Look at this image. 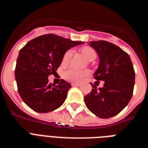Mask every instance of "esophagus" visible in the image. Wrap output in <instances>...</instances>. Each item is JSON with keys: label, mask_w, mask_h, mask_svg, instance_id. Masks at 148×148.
Returning <instances> with one entry per match:
<instances>
[{"label": "esophagus", "mask_w": 148, "mask_h": 148, "mask_svg": "<svg viewBox=\"0 0 148 148\" xmlns=\"http://www.w3.org/2000/svg\"><path fill=\"white\" fill-rule=\"evenodd\" d=\"M81 85V84L79 83H73L72 84V86L73 87H79Z\"/></svg>", "instance_id": "esophagus-1"}]
</instances>
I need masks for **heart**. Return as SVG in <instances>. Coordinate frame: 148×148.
Returning a JSON list of instances; mask_svg holds the SVG:
<instances>
[{
	"label": "heart",
	"mask_w": 148,
	"mask_h": 148,
	"mask_svg": "<svg viewBox=\"0 0 148 148\" xmlns=\"http://www.w3.org/2000/svg\"><path fill=\"white\" fill-rule=\"evenodd\" d=\"M82 53L84 56L87 58L88 61H93L96 58V53L95 51L90 47H84L82 48ZM73 51L69 49L64 53L63 56V62H67L71 58ZM90 70L85 69V70H78L76 68L70 67L67 70H65L63 73V77L67 81L73 82H81L90 75Z\"/></svg>",
	"instance_id": "obj_1"
}]
</instances>
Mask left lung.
<instances>
[{
  "mask_svg": "<svg viewBox=\"0 0 148 148\" xmlns=\"http://www.w3.org/2000/svg\"><path fill=\"white\" fill-rule=\"evenodd\" d=\"M98 53L99 65L94 78L104 81V87L92 85V91L84 96L87 108L101 119L116 116L131 99L135 84V71L130 56L125 51L105 40L90 41Z\"/></svg>",
  "mask_w": 148,
  "mask_h": 148,
  "instance_id": "8db88e82",
  "label": "left lung"
}]
</instances>
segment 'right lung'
<instances>
[{"label": "right lung", "instance_id": "obj_1", "mask_svg": "<svg viewBox=\"0 0 148 148\" xmlns=\"http://www.w3.org/2000/svg\"><path fill=\"white\" fill-rule=\"evenodd\" d=\"M84 44L54 35L29 40L19 52L15 70L18 93L23 102L38 113H49L61 107L71 84L61 79L58 85L49 82L70 48Z\"/></svg>", "mask_w": 148, "mask_h": 148}]
</instances>
